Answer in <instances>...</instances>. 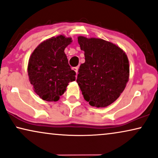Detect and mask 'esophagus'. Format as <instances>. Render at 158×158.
Listing matches in <instances>:
<instances>
[{"mask_svg":"<svg viewBox=\"0 0 158 158\" xmlns=\"http://www.w3.org/2000/svg\"><path fill=\"white\" fill-rule=\"evenodd\" d=\"M73 70L76 73V75L77 74V71H78V67H75V68H73Z\"/></svg>","mask_w":158,"mask_h":158,"instance_id":"1","label":"esophagus"}]
</instances>
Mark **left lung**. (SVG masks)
<instances>
[{"label": "left lung", "instance_id": "8db88e82", "mask_svg": "<svg viewBox=\"0 0 158 158\" xmlns=\"http://www.w3.org/2000/svg\"><path fill=\"white\" fill-rule=\"evenodd\" d=\"M85 62L78 70L77 83L92 106L106 107L124 91L129 77L128 57L113 43L98 38L77 37Z\"/></svg>", "mask_w": 158, "mask_h": 158}]
</instances>
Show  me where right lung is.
Wrapping results in <instances>:
<instances>
[{
	"label": "right lung",
	"instance_id": "add662e5",
	"mask_svg": "<svg viewBox=\"0 0 158 158\" xmlns=\"http://www.w3.org/2000/svg\"><path fill=\"white\" fill-rule=\"evenodd\" d=\"M72 38L60 35L40 43L30 56L28 75L34 92L46 101H57L76 73L71 70L64 49Z\"/></svg>",
	"mask_w": 158,
	"mask_h": 158
}]
</instances>
